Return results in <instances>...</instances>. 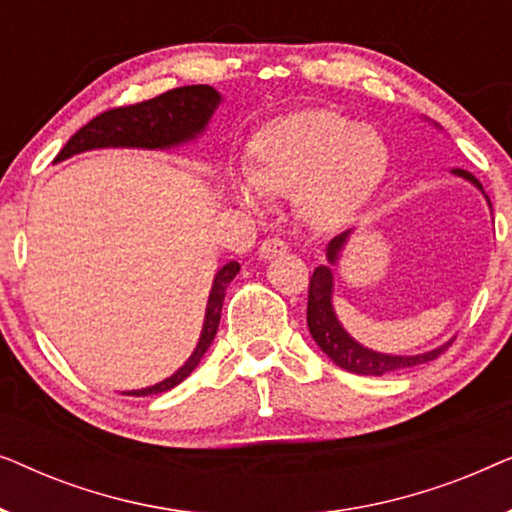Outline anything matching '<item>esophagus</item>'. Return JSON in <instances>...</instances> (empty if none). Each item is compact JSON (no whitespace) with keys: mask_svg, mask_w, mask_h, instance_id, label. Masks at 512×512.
<instances>
[{"mask_svg":"<svg viewBox=\"0 0 512 512\" xmlns=\"http://www.w3.org/2000/svg\"><path fill=\"white\" fill-rule=\"evenodd\" d=\"M286 249H289V247H286L284 240H279V237H268V240L261 242V249H258V256H261L263 261H270V258L284 254Z\"/></svg>","mask_w":512,"mask_h":512,"instance_id":"esophagus-1","label":"esophagus"}]
</instances>
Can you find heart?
<instances>
[{"mask_svg":"<svg viewBox=\"0 0 512 512\" xmlns=\"http://www.w3.org/2000/svg\"><path fill=\"white\" fill-rule=\"evenodd\" d=\"M387 167L389 149L375 130L310 109L265 125L249 146V167L230 170L228 188L251 212H263L265 195L296 193L300 219L333 233L366 207Z\"/></svg>","mask_w":512,"mask_h":512,"instance_id":"b5f03b06","label":"heart"}]
</instances>
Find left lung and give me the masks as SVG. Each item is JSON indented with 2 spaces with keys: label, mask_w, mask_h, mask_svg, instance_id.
<instances>
[{
  "label": "left lung",
  "mask_w": 512,
  "mask_h": 512,
  "mask_svg": "<svg viewBox=\"0 0 512 512\" xmlns=\"http://www.w3.org/2000/svg\"><path fill=\"white\" fill-rule=\"evenodd\" d=\"M452 174L457 177H464L466 181H471L473 186H478L482 191V184L473 177L471 172L459 170L454 167ZM487 198V195H485ZM489 202V198H487ZM492 207V202H489ZM352 235V230H345V233L333 237L326 247V258L328 263L335 265L338 258L345 249V244ZM331 265H319L314 270V275L310 277V291H307V326H310V333L317 345L321 347L328 359H331L335 366L345 368L347 373H356V375H387V373H396V370H405L412 366H419V363L433 361L436 356L445 352L447 347L452 345L445 342L443 347L431 349V352L424 354H415V356H396V354H382V352H373V349L363 347L356 342L352 335H349L345 328H342L340 319L335 317L333 310V268Z\"/></svg>",
  "instance_id": "1"
}]
</instances>
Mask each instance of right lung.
<instances>
[{"mask_svg":"<svg viewBox=\"0 0 512 512\" xmlns=\"http://www.w3.org/2000/svg\"><path fill=\"white\" fill-rule=\"evenodd\" d=\"M219 104L221 93L212 86H184L167 90L153 100L109 109L83 125L79 132H74V137L55 156V163L72 158L76 153L109 149V146H125V149H172V146H181L207 128L209 118L214 116ZM237 272H240V263L230 261L214 275L198 347L188 356L184 366L153 387L123 391L125 396L163 394V391H170L179 382H184L198 368L200 359L212 345L216 328H219L223 298H226L228 284L233 282Z\"/></svg>","mask_w":512,"mask_h":512,"instance_id":"add662e5","label":"right lung"}]
</instances>
